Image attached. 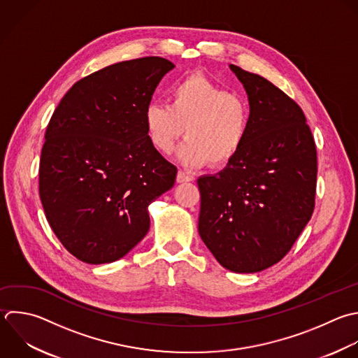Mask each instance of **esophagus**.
<instances>
[{
  "label": "esophagus",
  "mask_w": 358,
  "mask_h": 358,
  "mask_svg": "<svg viewBox=\"0 0 358 358\" xmlns=\"http://www.w3.org/2000/svg\"><path fill=\"white\" fill-rule=\"evenodd\" d=\"M176 180L178 183H183V182H192L193 180V176L186 173L185 171H179L178 175H176Z\"/></svg>",
  "instance_id": "34e87169"
}]
</instances>
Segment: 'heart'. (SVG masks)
Returning <instances> with one entry per match:
<instances>
[{
  "mask_svg": "<svg viewBox=\"0 0 358 358\" xmlns=\"http://www.w3.org/2000/svg\"><path fill=\"white\" fill-rule=\"evenodd\" d=\"M250 124L246 96L196 74L172 85L169 103L152 102L144 110L147 138L161 154H171L185 133L179 159L189 166H222L232 161Z\"/></svg>",
  "mask_w": 358,
  "mask_h": 358,
  "instance_id": "heart-1",
  "label": "heart"
}]
</instances>
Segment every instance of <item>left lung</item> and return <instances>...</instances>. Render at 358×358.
Instances as JSON below:
<instances>
[{"mask_svg":"<svg viewBox=\"0 0 358 358\" xmlns=\"http://www.w3.org/2000/svg\"><path fill=\"white\" fill-rule=\"evenodd\" d=\"M248 94L249 136L227 166L197 179L199 234L235 273L278 263L310 220L316 147L302 109L266 78L231 64Z\"/></svg>","mask_w":358,"mask_h":358,"instance_id":"1","label":"left lung"}]
</instances>
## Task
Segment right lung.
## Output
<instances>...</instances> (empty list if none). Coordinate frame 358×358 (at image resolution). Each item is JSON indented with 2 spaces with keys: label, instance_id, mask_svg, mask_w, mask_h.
Returning a JSON list of instances; mask_svg holds the SVG:
<instances>
[{
  "label": "right lung",
  "instance_id": "right-lung-1",
  "mask_svg": "<svg viewBox=\"0 0 358 358\" xmlns=\"http://www.w3.org/2000/svg\"><path fill=\"white\" fill-rule=\"evenodd\" d=\"M175 66L143 57L105 67L76 83L49 126L39 166L46 218L81 262L127 255L148 232V206L168 192L176 166L148 141L144 110Z\"/></svg>",
  "mask_w": 358,
  "mask_h": 358
}]
</instances>
